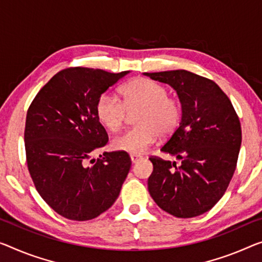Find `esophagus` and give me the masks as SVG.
Returning a JSON list of instances; mask_svg holds the SVG:
<instances>
[{"label": "esophagus", "mask_w": 262, "mask_h": 262, "mask_svg": "<svg viewBox=\"0 0 262 262\" xmlns=\"http://www.w3.org/2000/svg\"><path fill=\"white\" fill-rule=\"evenodd\" d=\"M140 159H143V157L142 156H139V155H131V162L132 163H137V162H139Z\"/></svg>", "instance_id": "obj_1"}]
</instances>
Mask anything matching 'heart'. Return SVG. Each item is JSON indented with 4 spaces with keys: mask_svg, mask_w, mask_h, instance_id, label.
I'll return each mask as SVG.
<instances>
[{
    "mask_svg": "<svg viewBox=\"0 0 262 262\" xmlns=\"http://www.w3.org/2000/svg\"><path fill=\"white\" fill-rule=\"evenodd\" d=\"M123 100L111 92H104L96 102L95 111L99 123L107 131L116 132L123 126L127 114H134L136 127L115 137L114 150L140 155L158 137H170L183 119L180 98L168 95L167 88L147 78H135L122 89Z\"/></svg>",
    "mask_w": 262,
    "mask_h": 262,
    "instance_id": "1",
    "label": "heart"
}]
</instances>
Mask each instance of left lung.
Returning a JSON list of instances; mask_svg holds the SVG:
<instances>
[{"instance_id": "left-lung-1", "label": "left lung", "mask_w": 262, "mask_h": 262, "mask_svg": "<svg viewBox=\"0 0 262 262\" xmlns=\"http://www.w3.org/2000/svg\"><path fill=\"white\" fill-rule=\"evenodd\" d=\"M167 83L183 103V119L160 151L182 160L151 156L148 192L163 211L193 218L210 211L226 192L241 145L238 115L218 84L186 70L145 74Z\"/></svg>"}]
</instances>
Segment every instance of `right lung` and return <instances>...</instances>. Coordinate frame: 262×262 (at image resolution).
<instances>
[{
  "label": "right lung",
  "mask_w": 262,
  "mask_h": 262,
  "mask_svg": "<svg viewBox=\"0 0 262 262\" xmlns=\"http://www.w3.org/2000/svg\"><path fill=\"white\" fill-rule=\"evenodd\" d=\"M127 72L67 68L38 91L28 108V170L39 195L64 218L94 219L118 198L131 159L122 151L91 159L108 142L95 106Z\"/></svg>",
  "instance_id": "right-lung-1"
}]
</instances>
